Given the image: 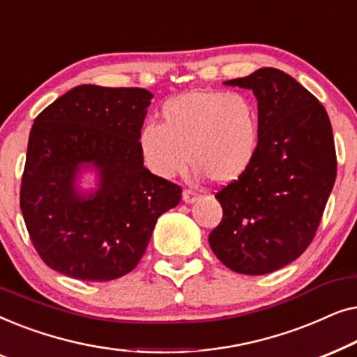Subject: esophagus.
<instances>
[{
	"mask_svg": "<svg viewBox=\"0 0 357 357\" xmlns=\"http://www.w3.org/2000/svg\"><path fill=\"white\" fill-rule=\"evenodd\" d=\"M182 198H183V202L185 203H195L198 199V195L195 193V192H192V190H185V192L182 193Z\"/></svg>",
	"mask_w": 357,
	"mask_h": 357,
	"instance_id": "1",
	"label": "esophagus"
}]
</instances>
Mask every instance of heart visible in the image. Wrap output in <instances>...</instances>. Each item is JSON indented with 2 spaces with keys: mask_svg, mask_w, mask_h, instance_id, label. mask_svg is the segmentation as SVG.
<instances>
[{
  "mask_svg": "<svg viewBox=\"0 0 357 357\" xmlns=\"http://www.w3.org/2000/svg\"><path fill=\"white\" fill-rule=\"evenodd\" d=\"M260 139V109L252 97L198 89L165 102L160 125L141 128L138 149L146 167L159 178H174L190 160L198 178L229 185L255 162Z\"/></svg>",
  "mask_w": 357,
  "mask_h": 357,
  "instance_id": "b5f03b06",
  "label": "heart"
}]
</instances>
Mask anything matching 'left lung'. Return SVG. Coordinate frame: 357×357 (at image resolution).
Masks as SVG:
<instances>
[{
  "label": "left lung",
  "instance_id": "obj_1",
  "mask_svg": "<svg viewBox=\"0 0 357 357\" xmlns=\"http://www.w3.org/2000/svg\"><path fill=\"white\" fill-rule=\"evenodd\" d=\"M224 84L253 91L261 139L247 174L216 193L222 219L208 241L229 270L266 275L314 241L336 178L333 131L325 107L284 71L260 68Z\"/></svg>",
  "mask_w": 357,
  "mask_h": 357
}]
</instances>
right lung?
Segmentation results:
<instances>
[{"label": "right lung", "instance_id": "1", "mask_svg": "<svg viewBox=\"0 0 357 357\" xmlns=\"http://www.w3.org/2000/svg\"><path fill=\"white\" fill-rule=\"evenodd\" d=\"M153 94L139 87L82 84L33 120L21 211L47 266L82 281H112L144 255L160 214L182 188L144 167L138 149ZM82 168L98 188L82 192Z\"/></svg>", "mask_w": 357, "mask_h": 357}]
</instances>
